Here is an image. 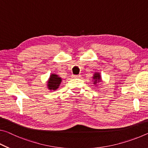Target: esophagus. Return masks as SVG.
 Wrapping results in <instances>:
<instances>
[{
	"label": "esophagus",
	"instance_id": "esophagus-1",
	"mask_svg": "<svg viewBox=\"0 0 148 148\" xmlns=\"http://www.w3.org/2000/svg\"><path fill=\"white\" fill-rule=\"evenodd\" d=\"M81 77V75H73L72 76V77L73 78H77V77Z\"/></svg>",
	"mask_w": 148,
	"mask_h": 148
}]
</instances>
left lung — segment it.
Masks as SVG:
<instances>
[{
	"instance_id": "1",
	"label": "left lung",
	"mask_w": 148,
	"mask_h": 148,
	"mask_svg": "<svg viewBox=\"0 0 148 148\" xmlns=\"http://www.w3.org/2000/svg\"><path fill=\"white\" fill-rule=\"evenodd\" d=\"M92 79L94 80L93 84L95 85V86H97V83H99V82L102 81L101 76L99 72H95L93 75V76H92Z\"/></svg>"
}]
</instances>
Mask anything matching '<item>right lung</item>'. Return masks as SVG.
<instances>
[{
    "label": "right lung",
    "instance_id": "add662e5",
    "mask_svg": "<svg viewBox=\"0 0 148 148\" xmlns=\"http://www.w3.org/2000/svg\"><path fill=\"white\" fill-rule=\"evenodd\" d=\"M62 82V78L56 74H51L47 80V86L50 91H56L59 88Z\"/></svg>",
    "mask_w": 148,
    "mask_h": 148
}]
</instances>
